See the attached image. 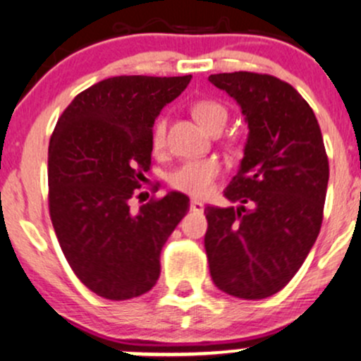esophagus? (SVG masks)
<instances>
[{
	"instance_id": "esophagus-1",
	"label": "esophagus",
	"mask_w": 361,
	"mask_h": 361,
	"mask_svg": "<svg viewBox=\"0 0 361 361\" xmlns=\"http://www.w3.org/2000/svg\"><path fill=\"white\" fill-rule=\"evenodd\" d=\"M190 211L202 212V211H204V204H202V202H199V200H192V202H190Z\"/></svg>"
}]
</instances>
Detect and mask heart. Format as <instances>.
<instances>
[{
	"instance_id": "1",
	"label": "heart",
	"mask_w": 361,
	"mask_h": 361,
	"mask_svg": "<svg viewBox=\"0 0 361 361\" xmlns=\"http://www.w3.org/2000/svg\"><path fill=\"white\" fill-rule=\"evenodd\" d=\"M192 114L197 121L209 132L221 130L228 120V109L216 99H199L192 104ZM166 123L159 118L152 128V147L156 150L164 145ZM221 173V164L216 159L187 161L169 173V185L178 192L192 197H202L209 193L214 181Z\"/></svg>"
}]
</instances>
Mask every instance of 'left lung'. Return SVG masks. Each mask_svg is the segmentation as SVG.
Here are the masks:
<instances>
[{
  "instance_id": "1",
  "label": "left lung",
  "mask_w": 361,
  "mask_h": 361,
  "mask_svg": "<svg viewBox=\"0 0 361 361\" xmlns=\"http://www.w3.org/2000/svg\"><path fill=\"white\" fill-rule=\"evenodd\" d=\"M241 106L248 138L224 197L240 207H205L204 245L221 291L262 300L283 290L319 236L329 161L314 111L288 82L235 71L209 77Z\"/></svg>"
}]
</instances>
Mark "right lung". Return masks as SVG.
Listing matches in <instances>:
<instances>
[{
    "instance_id": "right-lung-1",
    "label": "right lung",
    "mask_w": 361,
    "mask_h": 361,
    "mask_svg": "<svg viewBox=\"0 0 361 361\" xmlns=\"http://www.w3.org/2000/svg\"><path fill=\"white\" fill-rule=\"evenodd\" d=\"M192 75H121L97 82L63 111L47 150L49 216L75 276L106 300L137 298L161 274V250L188 212L169 192L137 212L130 199L150 169L157 114Z\"/></svg>"
}]
</instances>
